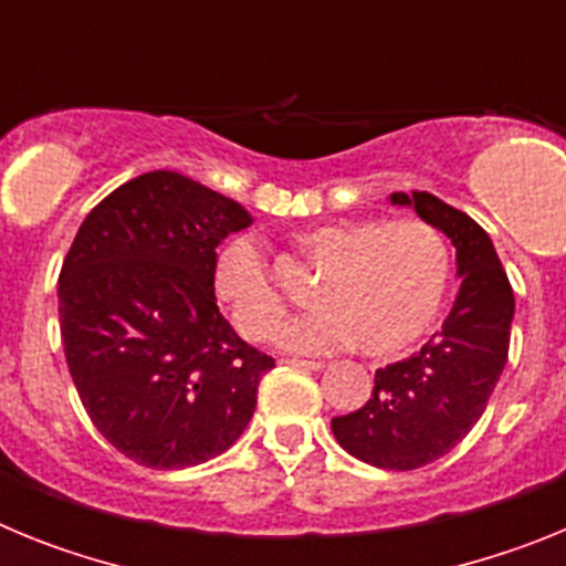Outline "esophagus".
Segmentation results:
<instances>
[{"instance_id": "obj_1", "label": "esophagus", "mask_w": 566, "mask_h": 566, "mask_svg": "<svg viewBox=\"0 0 566 566\" xmlns=\"http://www.w3.org/2000/svg\"><path fill=\"white\" fill-rule=\"evenodd\" d=\"M283 365H289V368H300V371H323V363L319 359H280Z\"/></svg>"}]
</instances>
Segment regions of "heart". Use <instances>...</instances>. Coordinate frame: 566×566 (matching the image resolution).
<instances>
[{
  "label": "heart",
  "mask_w": 566,
  "mask_h": 566,
  "mask_svg": "<svg viewBox=\"0 0 566 566\" xmlns=\"http://www.w3.org/2000/svg\"><path fill=\"white\" fill-rule=\"evenodd\" d=\"M300 252L323 266L312 289L314 312L277 332L294 354H326L357 343L371 359L411 352L431 332L451 286V249L437 227L399 221H332L297 234ZM214 297L247 339L272 337L286 314L269 263L252 238L227 240L212 260Z\"/></svg>",
  "instance_id": "1"
}]
</instances>
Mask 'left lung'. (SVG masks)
I'll list each match as a JSON object with an SVG mask.
<instances>
[{
	"label": "left lung",
	"mask_w": 566,
	"mask_h": 566,
	"mask_svg": "<svg viewBox=\"0 0 566 566\" xmlns=\"http://www.w3.org/2000/svg\"><path fill=\"white\" fill-rule=\"evenodd\" d=\"M391 203L451 238L462 286L442 328L417 354L379 368L371 399L334 417L332 431L359 462L417 470L457 448L488 408L507 363L516 303L493 240L470 214L431 192H394Z\"/></svg>",
	"instance_id": "left-lung-1"
}]
</instances>
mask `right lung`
Instances as JSON below:
<instances>
[{
	"label": "right lung",
	"mask_w": 566,
	"mask_h": 566,
	"mask_svg": "<svg viewBox=\"0 0 566 566\" xmlns=\"http://www.w3.org/2000/svg\"><path fill=\"white\" fill-rule=\"evenodd\" d=\"M252 223L227 195L155 169L84 218L59 274L64 357L104 439L155 470L221 457L247 431L269 354L234 334L214 249Z\"/></svg>",
	"instance_id": "add662e5"
}]
</instances>
